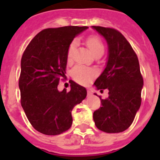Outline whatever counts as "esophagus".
Wrapping results in <instances>:
<instances>
[{
    "instance_id": "obj_1",
    "label": "esophagus",
    "mask_w": 160,
    "mask_h": 160,
    "mask_svg": "<svg viewBox=\"0 0 160 160\" xmlns=\"http://www.w3.org/2000/svg\"><path fill=\"white\" fill-rule=\"evenodd\" d=\"M87 95H89V96H91V95H92V92H90V90H88V91H87Z\"/></svg>"
}]
</instances>
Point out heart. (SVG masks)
Returning <instances> with one entry per match:
<instances>
[{"label": "heart", "mask_w": 160, "mask_h": 160, "mask_svg": "<svg viewBox=\"0 0 160 160\" xmlns=\"http://www.w3.org/2000/svg\"><path fill=\"white\" fill-rule=\"evenodd\" d=\"M86 43L93 54H95V52L99 51H104V45H103L101 40L98 36H93L88 37L86 40ZM75 46H76V42L74 41L69 46L67 52V58L69 60L72 58ZM72 76L75 80V81H77L81 85H88L95 79V77L96 76V72L95 70H93L91 68L85 67L83 65H77L73 69Z\"/></svg>", "instance_id": "heart-1"}]
</instances>
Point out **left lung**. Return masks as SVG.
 <instances>
[{
    "mask_svg": "<svg viewBox=\"0 0 160 160\" xmlns=\"http://www.w3.org/2000/svg\"><path fill=\"white\" fill-rule=\"evenodd\" d=\"M92 28L105 38L108 46L105 70L94 85L96 90H109L107 99L100 96L102 107L94 112L93 119L100 130L120 133L131 125L141 105L144 80L139 60L120 32L102 26Z\"/></svg>",
    "mask_w": 160,
    "mask_h": 160,
    "instance_id": "obj_1",
    "label": "left lung"
}]
</instances>
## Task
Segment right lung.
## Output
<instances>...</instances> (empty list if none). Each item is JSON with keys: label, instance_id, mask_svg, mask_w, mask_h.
Returning <instances> with one entry per match:
<instances>
[{"label": "right lung", "instance_id": "add662e5", "mask_svg": "<svg viewBox=\"0 0 160 160\" xmlns=\"http://www.w3.org/2000/svg\"><path fill=\"white\" fill-rule=\"evenodd\" d=\"M88 26H64L41 31L26 47L21 58L19 89L21 106L35 129L57 135L72 125L71 111L87 95L85 87L73 81L69 92L58 90L65 76L69 46Z\"/></svg>", "mask_w": 160, "mask_h": 160}]
</instances>
